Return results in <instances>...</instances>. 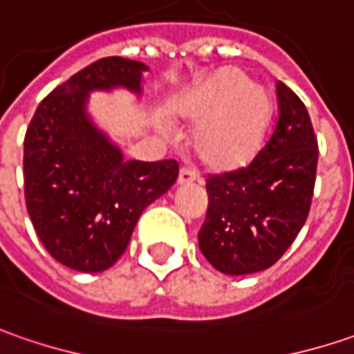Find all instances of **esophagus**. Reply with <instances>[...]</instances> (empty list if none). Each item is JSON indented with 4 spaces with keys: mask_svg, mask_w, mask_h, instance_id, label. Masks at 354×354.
I'll return each mask as SVG.
<instances>
[{
    "mask_svg": "<svg viewBox=\"0 0 354 354\" xmlns=\"http://www.w3.org/2000/svg\"><path fill=\"white\" fill-rule=\"evenodd\" d=\"M196 180H198V174H196L194 170H189V168H182L180 174H178V184H180V186L192 184V182H196Z\"/></svg>",
    "mask_w": 354,
    "mask_h": 354,
    "instance_id": "esophagus-1",
    "label": "esophagus"
}]
</instances>
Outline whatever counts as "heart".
<instances>
[{
    "instance_id": "b5f03b06",
    "label": "heart",
    "mask_w": 354,
    "mask_h": 354,
    "mask_svg": "<svg viewBox=\"0 0 354 354\" xmlns=\"http://www.w3.org/2000/svg\"><path fill=\"white\" fill-rule=\"evenodd\" d=\"M178 113L201 121L194 135V149L203 165L217 172H231L250 162L261 151L270 121V97L259 84L247 82L237 68H223L203 90L178 104ZM158 133L170 139L172 127L156 119Z\"/></svg>"
}]
</instances>
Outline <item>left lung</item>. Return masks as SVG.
<instances>
[{
  "label": "left lung",
  "instance_id": "8db88e82",
  "mask_svg": "<svg viewBox=\"0 0 354 354\" xmlns=\"http://www.w3.org/2000/svg\"><path fill=\"white\" fill-rule=\"evenodd\" d=\"M278 121L245 168L207 178L200 250L219 272L252 274L272 266L310 214L317 139L310 113L286 84H276Z\"/></svg>",
  "mask_w": 354,
  "mask_h": 354
}]
</instances>
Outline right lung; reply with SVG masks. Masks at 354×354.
<instances>
[{
    "mask_svg": "<svg viewBox=\"0 0 354 354\" xmlns=\"http://www.w3.org/2000/svg\"><path fill=\"white\" fill-rule=\"evenodd\" d=\"M147 70L121 56L100 58L48 93L27 129V212L44 249L72 270L113 266L145 207L176 182V160H125L88 113L92 92L121 88L139 97Z\"/></svg>",
    "mask_w": 354,
    "mask_h": 354,
    "instance_id": "1",
    "label": "right lung"
}]
</instances>
